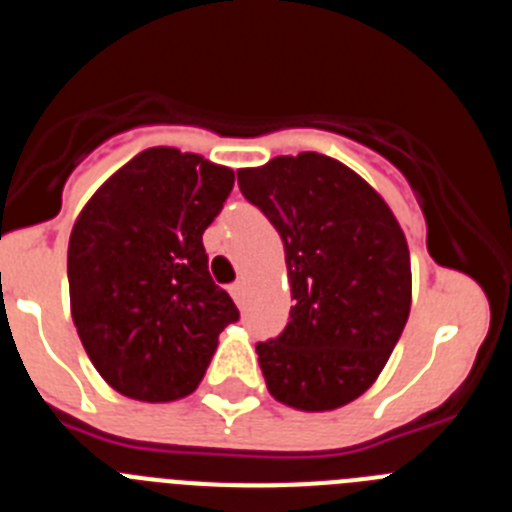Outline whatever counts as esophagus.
I'll return each mask as SVG.
<instances>
[{"label": "esophagus", "instance_id": "obj_1", "mask_svg": "<svg viewBox=\"0 0 512 512\" xmlns=\"http://www.w3.org/2000/svg\"><path fill=\"white\" fill-rule=\"evenodd\" d=\"M230 295H233V300L238 302V305H246V295H248L246 282H235L233 287H230Z\"/></svg>", "mask_w": 512, "mask_h": 512}]
</instances>
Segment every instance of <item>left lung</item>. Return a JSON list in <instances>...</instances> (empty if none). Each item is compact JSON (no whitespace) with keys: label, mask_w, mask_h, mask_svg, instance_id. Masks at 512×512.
I'll use <instances>...</instances> for the list:
<instances>
[{"label":"left lung","mask_w":512,"mask_h":512,"mask_svg":"<svg viewBox=\"0 0 512 512\" xmlns=\"http://www.w3.org/2000/svg\"><path fill=\"white\" fill-rule=\"evenodd\" d=\"M238 187L282 235L295 300L287 328L256 343L266 387L305 413L343 408L372 387L408 323L405 233L377 189L323 153L241 169Z\"/></svg>","instance_id":"obj_1"}]
</instances>
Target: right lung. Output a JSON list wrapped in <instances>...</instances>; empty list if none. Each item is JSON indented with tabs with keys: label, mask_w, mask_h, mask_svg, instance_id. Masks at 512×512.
<instances>
[{
	"label": "right lung",
	"mask_w": 512,
	"mask_h": 512,
	"mask_svg": "<svg viewBox=\"0 0 512 512\" xmlns=\"http://www.w3.org/2000/svg\"><path fill=\"white\" fill-rule=\"evenodd\" d=\"M233 182L228 166L156 146L117 169L76 217L71 318L99 377L120 395H192L217 336L238 320L202 246Z\"/></svg>",
	"instance_id": "obj_1"
}]
</instances>
